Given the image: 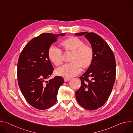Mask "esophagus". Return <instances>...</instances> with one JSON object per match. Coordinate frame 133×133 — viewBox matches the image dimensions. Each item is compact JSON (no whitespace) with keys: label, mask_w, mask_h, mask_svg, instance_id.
I'll list each match as a JSON object with an SVG mask.
<instances>
[{"label":"esophagus","mask_w":133,"mask_h":133,"mask_svg":"<svg viewBox=\"0 0 133 133\" xmlns=\"http://www.w3.org/2000/svg\"><path fill=\"white\" fill-rule=\"evenodd\" d=\"M70 81V79H69V78H64V81H65V82H68V81Z\"/></svg>","instance_id":"1"}]
</instances>
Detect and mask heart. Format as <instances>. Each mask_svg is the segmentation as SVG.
I'll return each mask as SVG.
<instances>
[{"mask_svg":"<svg viewBox=\"0 0 133 133\" xmlns=\"http://www.w3.org/2000/svg\"><path fill=\"white\" fill-rule=\"evenodd\" d=\"M66 50L72 51L70 61L57 68L56 74L66 78L72 77L79 74L82 70L83 66L86 68L91 64L94 58V50L88 45L78 37H70L62 43ZM49 59L55 65L58 66L63 62L62 49L58 46L51 45L48 50Z\"/></svg>","mask_w":133,"mask_h":133,"instance_id":"1","label":"heart"}]
</instances>
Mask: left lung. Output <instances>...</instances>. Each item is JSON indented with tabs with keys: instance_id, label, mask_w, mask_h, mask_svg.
Returning a JSON list of instances; mask_svg holds the SVG:
<instances>
[{
	"instance_id": "obj_1",
	"label": "left lung",
	"mask_w": 133,
	"mask_h": 133,
	"mask_svg": "<svg viewBox=\"0 0 133 133\" xmlns=\"http://www.w3.org/2000/svg\"><path fill=\"white\" fill-rule=\"evenodd\" d=\"M85 36L94 50V58L87 71L80 77L81 86L76 91L78 104L92 110L102 107L111 92L116 76V63L114 54L102 37L94 32L75 34Z\"/></svg>"
}]
</instances>
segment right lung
I'll list each match as a JSON object with an SVG mask.
<instances>
[{"mask_svg":"<svg viewBox=\"0 0 133 133\" xmlns=\"http://www.w3.org/2000/svg\"><path fill=\"white\" fill-rule=\"evenodd\" d=\"M66 33H44L32 39L22 50L17 64V77L21 90L32 107L45 110L57 101L58 89L64 81L55 76L46 81L54 68L48 56L49 47Z\"/></svg>","mask_w":133,"mask_h":133,"instance_id":"obj_1","label":"right lung"}]
</instances>
